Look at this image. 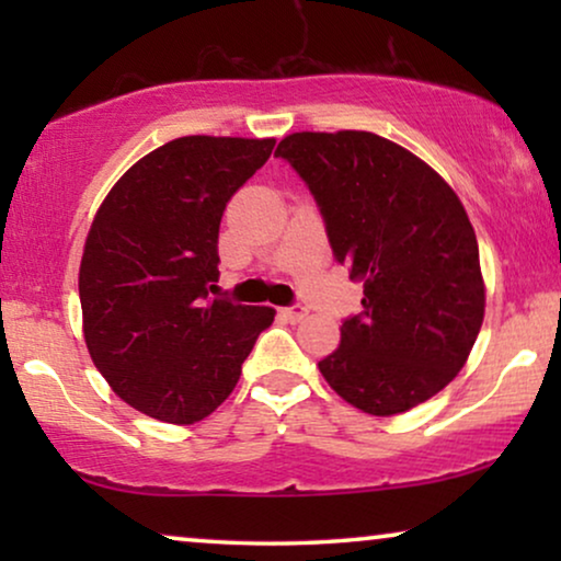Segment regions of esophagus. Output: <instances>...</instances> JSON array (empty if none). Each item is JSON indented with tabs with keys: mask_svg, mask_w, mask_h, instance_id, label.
<instances>
[{
	"mask_svg": "<svg viewBox=\"0 0 561 561\" xmlns=\"http://www.w3.org/2000/svg\"><path fill=\"white\" fill-rule=\"evenodd\" d=\"M283 317H286L290 324H296V321H304L306 313H309V309L306 306H288V309H280Z\"/></svg>",
	"mask_w": 561,
	"mask_h": 561,
	"instance_id": "esophagus-1",
	"label": "esophagus"
}]
</instances>
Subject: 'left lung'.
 <instances>
[{"label": "left lung", "instance_id": "1", "mask_svg": "<svg viewBox=\"0 0 561 561\" xmlns=\"http://www.w3.org/2000/svg\"><path fill=\"white\" fill-rule=\"evenodd\" d=\"M275 156L309 183L336 263L365 288L321 375L370 416L416 409L457 378L485 317L462 202L419 156L363 129L294 133Z\"/></svg>", "mask_w": 561, "mask_h": 561}]
</instances>
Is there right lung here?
I'll list each match as a JSON object with an SVG mask.
<instances>
[{"mask_svg":"<svg viewBox=\"0 0 561 561\" xmlns=\"http://www.w3.org/2000/svg\"><path fill=\"white\" fill-rule=\"evenodd\" d=\"M275 137L188 135L114 183L79 267L83 342L122 401L165 424H194L227 401L271 306L211 301L219 221L271 158Z\"/></svg>","mask_w":561,"mask_h":561,"instance_id":"1","label":"right lung"}]
</instances>
